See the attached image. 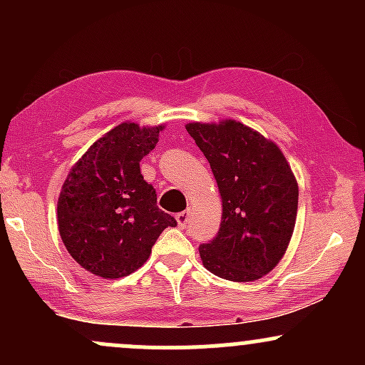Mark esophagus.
Returning <instances> with one entry per match:
<instances>
[{
	"label": "esophagus",
	"instance_id": "esophagus-1",
	"mask_svg": "<svg viewBox=\"0 0 365 365\" xmlns=\"http://www.w3.org/2000/svg\"><path fill=\"white\" fill-rule=\"evenodd\" d=\"M188 220H190V211H182V212H178L177 215V223H178V226H187V223H188Z\"/></svg>",
	"mask_w": 365,
	"mask_h": 365
}]
</instances>
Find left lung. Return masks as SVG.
<instances>
[{
    "label": "left lung",
    "instance_id": "8db88e82",
    "mask_svg": "<svg viewBox=\"0 0 365 365\" xmlns=\"http://www.w3.org/2000/svg\"><path fill=\"white\" fill-rule=\"evenodd\" d=\"M185 128L211 165L223 200L216 237L199 245L204 267L230 282L262 278L283 257L297 220L299 185L287 159L240 121Z\"/></svg>",
    "mask_w": 365,
    "mask_h": 365
}]
</instances>
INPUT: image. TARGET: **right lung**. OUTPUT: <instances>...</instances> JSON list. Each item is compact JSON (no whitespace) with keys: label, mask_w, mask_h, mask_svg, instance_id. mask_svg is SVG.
<instances>
[{"label":"right lung","mask_w":365,"mask_h":365,"mask_svg":"<svg viewBox=\"0 0 365 365\" xmlns=\"http://www.w3.org/2000/svg\"><path fill=\"white\" fill-rule=\"evenodd\" d=\"M163 127L121 123L75 163L58 199L63 244L83 269L121 278L149 259L177 220L158 207L156 188L140 173V159L156 148Z\"/></svg>","instance_id":"right-lung-1"}]
</instances>
